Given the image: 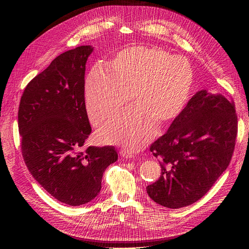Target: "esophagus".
Returning <instances> with one entry per match:
<instances>
[{"label":"esophagus","instance_id":"1","mask_svg":"<svg viewBox=\"0 0 249 249\" xmlns=\"http://www.w3.org/2000/svg\"><path fill=\"white\" fill-rule=\"evenodd\" d=\"M120 155H122L125 159H134V154L127 149H122L120 150Z\"/></svg>","mask_w":249,"mask_h":249}]
</instances>
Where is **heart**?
<instances>
[{"mask_svg": "<svg viewBox=\"0 0 249 249\" xmlns=\"http://www.w3.org/2000/svg\"><path fill=\"white\" fill-rule=\"evenodd\" d=\"M95 67L85 84L90 120L100 126L119 115L132 95L135 107L102 131L103 139L131 152L145 146L157 131L182 114L193 86V70L182 56L158 47L132 46Z\"/></svg>", "mask_w": 249, "mask_h": 249, "instance_id": "b5f03b06", "label": "heart"}]
</instances>
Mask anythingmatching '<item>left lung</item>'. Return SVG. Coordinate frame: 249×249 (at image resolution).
Instances as JSON below:
<instances>
[{"mask_svg": "<svg viewBox=\"0 0 249 249\" xmlns=\"http://www.w3.org/2000/svg\"><path fill=\"white\" fill-rule=\"evenodd\" d=\"M237 134L232 100L206 90L194 94L168 131L149 146L162 169L159 179L146 187L149 197L170 209L200 199L230 165Z\"/></svg>", "mask_w": 249, "mask_h": 249, "instance_id": "8db88e82", "label": "left lung"}]
</instances>
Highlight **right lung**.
I'll return each mask as SVG.
<instances>
[{"instance_id": "right-lung-1", "label": "right lung", "mask_w": 249, "mask_h": 249, "mask_svg": "<svg viewBox=\"0 0 249 249\" xmlns=\"http://www.w3.org/2000/svg\"><path fill=\"white\" fill-rule=\"evenodd\" d=\"M92 48L56 57L28 83L18 107L21 155L53 197L80 206L100 193L104 171L118 159L114 146L82 148L91 133L85 106V64Z\"/></svg>"}]
</instances>
